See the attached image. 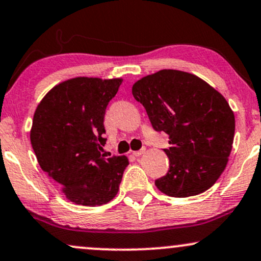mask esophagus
I'll use <instances>...</instances> for the list:
<instances>
[{
    "mask_svg": "<svg viewBox=\"0 0 261 261\" xmlns=\"http://www.w3.org/2000/svg\"><path fill=\"white\" fill-rule=\"evenodd\" d=\"M146 152V148H141L140 151H135V152H133V154L135 155V157H139V155H141V154H143Z\"/></svg>",
    "mask_w": 261,
    "mask_h": 261,
    "instance_id": "obj_1",
    "label": "esophagus"
}]
</instances>
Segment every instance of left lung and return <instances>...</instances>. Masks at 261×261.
<instances>
[{"label": "left lung", "mask_w": 261, "mask_h": 261, "mask_svg": "<svg viewBox=\"0 0 261 261\" xmlns=\"http://www.w3.org/2000/svg\"><path fill=\"white\" fill-rule=\"evenodd\" d=\"M133 95L155 131L169 136L166 175L154 181L173 197L199 195L222 174L234 139V114L214 87L193 73L161 70L137 81Z\"/></svg>", "instance_id": "8db88e82"}]
</instances>
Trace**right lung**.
<instances>
[{
  "instance_id": "right-lung-1",
  "label": "right lung",
  "mask_w": 261,
  "mask_h": 261,
  "mask_svg": "<svg viewBox=\"0 0 261 261\" xmlns=\"http://www.w3.org/2000/svg\"><path fill=\"white\" fill-rule=\"evenodd\" d=\"M122 79L76 77L56 85L35 109L31 142L40 168L66 199L98 206L118 194L128 160L107 158L104 115Z\"/></svg>"
}]
</instances>
